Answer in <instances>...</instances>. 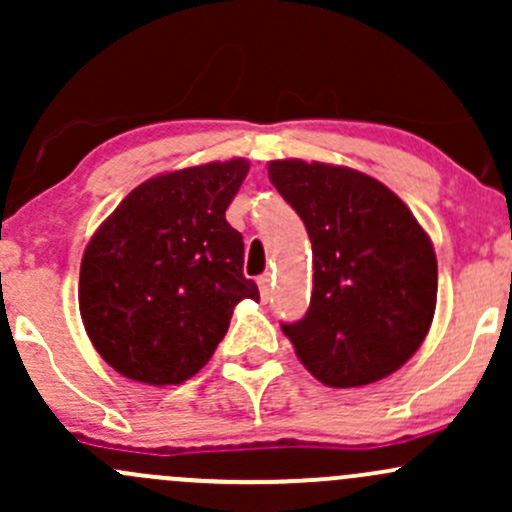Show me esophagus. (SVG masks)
<instances>
[{
  "mask_svg": "<svg viewBox=\"0 0 512 512\" xmlns=\"http://www.w3.org/2000/svg\"><path fill=\"white\" fill-rule=\"evenodd\" d=\"M273 278L271 273H263V276H258V288H261V298L268 300L273 295Z\"/></svg>",
  "mask_w": 512,
  "mask_h": 512,
  "instance_id": "obj_1",
  "label": "esophagus"
}]
</instances>
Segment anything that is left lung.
Segmentation results:
<instances>
[{"label": "left lung", "instance_id": "obj_1", "mask_svg": "<svg viewBox=\"0 0 512 512\" xmlns=\"http://www.w3.org/2000/svg\"><path fill=\"white\" fill-rule=\"evenodd\" d=\"M268 178L312 241L305 317L280 324L307 371L329 388H359L420 349L437 305L430 236L395 192L344 166L271 161Z\"/></svg>", "mask_w": 512, "mask_h": 512}]
</instances>
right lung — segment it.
Returning a JSON list of instances; mask_svg holds the SVG:
<instances>
[{
  "mask_svg": "<svg viewBox=\"0 0 512 512\" xmlns=\"http://www.w3.org/2000/svg\"><path fill=\"white\" fill-rule=\"evenodd\" d=\"M246 158L156 175L119 202L87 244L80 315L114 371L148 386L195 376L229 329L236 302L258 300L244 239L227 222Z\"/></svg>",
  "mask_w": 512,
  "mask_h": 512,
  "instance_id": "right-lung-1",
  "label": "right lung"
}]
</instances>
